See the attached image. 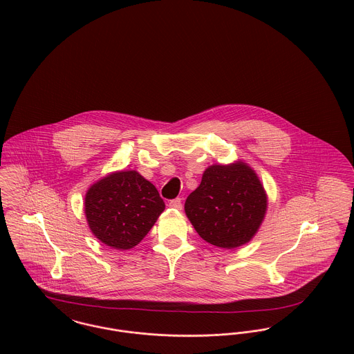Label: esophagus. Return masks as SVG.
Wrapping results in <instances>:
<instances>
[{
	"instance_id": "34e87169",
	"label": "esophagus",
	"mask_w": 354,
	"mask_h": 354,
	"mask_svg": "<svg viewBox=\"0 0 354 354\" xmlns=\"http://www.w3.org/2000/svg\"><path fill=\"white\" fill-rule=\"evenodd\" d=\"M168 206L171 208H176V209H182V199L180 198H176V199H172L169 201Z\"/></svg>"
}]
</instances>
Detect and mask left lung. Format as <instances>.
Masks as SVG:
<instances>
[{
    "mask_svg": "<svg viewBox=\"0 0 354 354\" xmlns=\"http://www.w3.org/2000/svg\"><path fill=\"white\" fill-rule=\"evenodd\" d=\"M266 208L265 188L255 171L243 162L208 167L199 187L185 203L186 215L201 238L222 249L250 242Z\"/></svg>",
    "mask_w": 354,
    "mask_h": 354,
    "instance_id": "8db88e82",
    "label": "left lung"
}]
</instances>
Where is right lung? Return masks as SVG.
<instances>
[{"instance_id":"obj_1","label":"right lung","mask_w":354,"mask_h":354,"mask_svg":"<svg viewBox=\"0 0 354 354\" xmlns=\"http://www.w3.org/2000/svg\"><path fill=\"white\" fill-rule=\"evenodd\" d=\"M165 207L156 187L136 171L106 175L89 187L84 203L93 235L118 250L136 246Z\"/></svg>"}]
</instances>
